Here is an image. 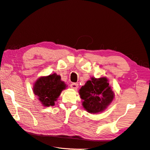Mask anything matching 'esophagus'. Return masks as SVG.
Listing matches in <instances>:
<instances>
[{"label": "esophagus", "instance_id": "obj_1", "mask_svg": "<svg viewBox=\"0 0 150 150\" xmlns=\"http://www.w3.org/2000/svg\"><path fill=\"white\" fill-rule=\"evenodd\" d=\"M70 87L73 89H75V90H77L78 88V84L75 83H73L70 84Z\"/></svg>", "mask_w": 150, "mask_h": 150}]
</instances>
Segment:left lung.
<instances>
[{"instance_id": "1", "label": "left lung", "mask_w": 150, "mask_h": 150, "mask_svg": "<svg viewBox=\"0 0 150 150\" xmlns=\"http://www.w3.org/2000/svg\"><path fill=\"white\" fill-rule=\"evenodd\" d=\"M88 81L79 91L83 105L89 113H96L104 109L112 102L114 93L109 85L107 79L102 77Z\"/></svg>"}]
</instances>
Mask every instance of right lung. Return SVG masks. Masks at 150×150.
<instances>
[{
  "instance_id": "1",
  "label": "right lung",
  "mask_w": 150,
  "mask_h": 150,
  "mask_svg": "<svg viewBox=\"0 0 150 150\" xmlns=\"http://www.w3.org/2000/svg\"><path fill=\"white\" fill-rule=\"evenodd\" d=\"M66 85L56 73L42 77L38 79L33 87L34 94L44 106L54 105L62 91Z\"/></svg>"
}]
</instances>
